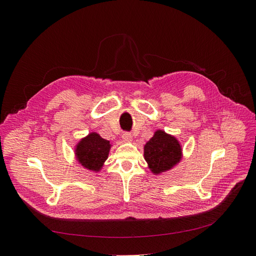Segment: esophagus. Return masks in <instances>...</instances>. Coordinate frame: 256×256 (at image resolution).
I'll list each match as a JSON object with an SVG mask.
<instances>
[{
  "instance_id": "34e87169",
  "label": "esophagus",
  "mask_w": 256,
  "mask_h": 256,
  "mask_svg": "<svg viewBox=\"0 0 256 256\" xmlns=\"http://www.w3.org/2000/svg\"><path fill=\"white\" fill-rule=\"evenodd\" d=\"M122 140L125 141V142H131L132 141V136H131L130 134H128V132H125V134H122Z\"/></svg>"
}]
</instances>
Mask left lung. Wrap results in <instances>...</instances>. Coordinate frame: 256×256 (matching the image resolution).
I'll use <instances>...</instances> for the list:
<instances>
[{"label":"left lung","instance_id":"obj_1","mask_svg":"<svg viewBox=\"0 0 256 256\" xmlns=\"http://www.w3.org/2000/svg\"><path fill=\"white\" fill-rule=\"evenodd\" d=\"M182 148L177 138L158 129L150 140L144 145V159L150 172L154 175L172 170L180 162Z\"/></svg>","mask_w":256,"mask_h":256}]
</instances>
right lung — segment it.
Here are the masks:
<instances>
[{
  "label": "right lung",
  "instance_id": "right-lung-1",
  "mask_svg": "<svg viewBox=\"0 0 256 256\" xmlns=\"http://www.w3.org/2000/svg\"><path fill=\"white\" fill-rule=\"evenodd\" d=\"M112 144L97 132H90L74 146V156L78 164L92 172H99L109 157Z\"/></svg>",
  "mask_w": 256,
  "mask_h": 256
}]
</instances>
